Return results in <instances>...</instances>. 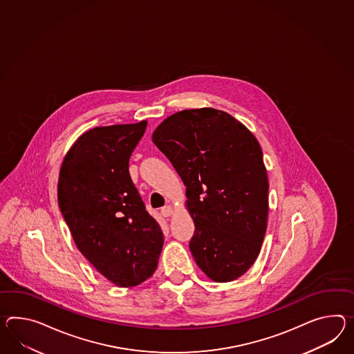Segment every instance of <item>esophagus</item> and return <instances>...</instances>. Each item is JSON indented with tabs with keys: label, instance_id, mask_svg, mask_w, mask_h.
Listing matches in <instances>:
<instances>
[{
	"label": "esophagus",
	"instance_id": "obj_1",
	"mask_svg": "<svg viewBox=\"0 0 354 354\" xmlns=\"http://www.w3.org/2000/svg\"><path fill=\"white\" fill-rule=\"evenodd\" d=\"M161 214H162L164 217L171 216V214H173V206H171V205H167V206L161 208Z\"/></svg>",
	"mask_w": 354,
	"mask_h": 354
}]
</instances>
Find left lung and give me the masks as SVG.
Listing matches in <instances>:
<instances>
[{
	"label": "left lung",
	"instance_id": "left-lung-1",
	"mask_svg": "<svg viewBox=\"0 0 354 354\" xmlns=\"http://www.w3.org/2000/svg\"><path fill=\"white\" fill-rule=\"evenodd\" d=\"M152 140L187 187L196 232L189 248L217 283L244 275L268 227V180L259 140L230 113L212 107L166 118Z\"/></svg>",
	"mask_w": 354,
	"mask_h": 354
}]
</instances>
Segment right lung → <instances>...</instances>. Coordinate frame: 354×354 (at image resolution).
<instances>
[{"instance_id":"1","label":"right lung","mask_w":354,"mask_h":354,"mask_svg":"<svg viewBox=\"0 0 354 354\" xmlns=\"http://www.w3.org/2000/svg\"><path fill=\"white\" fill-rule=\"evenodd\" d=\"M147 121L95 127L70 147L57 199L75 245L113 284L128 288L153 275L164 245L129 174Z\"/></svg>"}]
</instances>
